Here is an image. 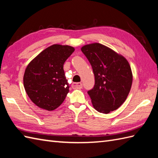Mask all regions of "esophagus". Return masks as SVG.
Returning <instances> with one entry per match:
<instances>
[{"label": "esophagus", "mask_w": 158, "mask_h": 158, "mask_svg": "<svg viewBox=\"0 0 158 158\" xmlns=\"http://www.w3.org/2000/svg\"><path fill=\"white\" fill-rule=\"evenodd\" d=\"M83 85L81 83H73L72 84V88L73 89H81Z\"/></svg>", "instance_id": "34e87169"}]
</instances>
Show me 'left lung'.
Masks as SVG:
<instances>
[{
	"label": "left lung",
	"mask_w": 158,
	"mask_h": 158,
	"mask_svg": "<svg viewBox=\"0 0 158 158\" xmlns=\"http://www.w3.org/2000/svg\"><path fill=\"white\" fill-rule=\"evenodd\" d=\"M81 52L95 77V85L88 92L94 108L105 114L117 109L125 102L132 86V73L128 62L98 43L84 45Z\"/></svg>",
	"instance_id": "left-lung-1"
}]
</instances>
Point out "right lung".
I'll use <instances>...</instances> for the list:
<instances>
[{"instance_id":"add662e5","label":"right lung","mask_w":158,"mask_h":158,"mask_svg":"<svg viewBox=\"0 0 158 158\" xmlns=\"http://www.w3.org/2000/svg\"><path fill=\"white\" fill-rule=\"evenodd\" d=\"M74 51L71 46L53 45L40 53L26 67L23 86L30 99L39 108L53 110L64 100L69 85L63 66Z\"/></svg>"}]
</instances>
